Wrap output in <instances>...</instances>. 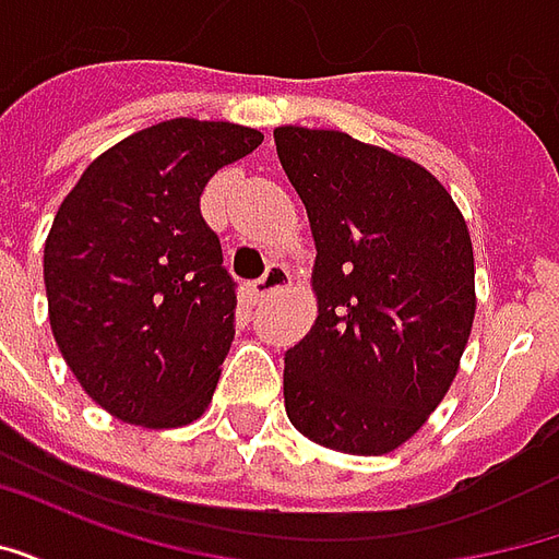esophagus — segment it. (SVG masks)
Returning <instances> with one entry per match:
<instances>
[{
    "label": "esophagus",
    "mask_w": 559,
    "mask_h": 559,
    "mask_svg": "<svg viewBox=\"0 0 559 559\" xmlns=\"http://www.w3.org/2000/svg\"><path fill=\"white\" fill-rule=\"evenodd\" d=\"M287 284H290V272H287V266H281V263H269L266 272L251 284V296H254V302H263L269 293L281 290V287H287Z\"/></svg>",
    "instance_id": "obj_1"
}]
</instances>
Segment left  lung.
<instances>
[{"mask_svg": "<svg viewBox=\"0 0 559 559\" xmlns=\"http://www.w3.org/2000/svg\"><path fill=\"white\" fill-rule=\"evenodd\" d=\"M317 245V320L284 353V407L308 440L383 455L457 374L476 314L467 224L431 173L341 131L275 128Z\"/></svg>", "mask_w": 559, "mask_h": 559, "instance_id": "8db88e82", "label": "left lung"}]
</instances>
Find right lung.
Segmentation results:
<instances>
[{"instance_id": "right-lung-1", "label": "right lung", "mask_w": 559, "mask_h": 559, "mask_svg": "<svg viewBox=\"0 0 559 559\" xmlns=\"http://www.w3.org/2000/svg\"><path fill=\"white\" fill-rule=\"evenodd\" d=\"M260 143L233 122H158L92 160L56 212L44 245L53 338L116 419L176 428L212 401L236 281L200 194Z\"/></svg>"}]
</instances>
